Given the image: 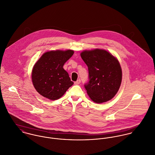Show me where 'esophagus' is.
I'll return each instance as SVG.
<instances>
[{
	"label": "esophagus",
	"mask_w": 155,
	"mask_h": 155,
	"mask_svg": "<svg viewBox=\"0 0 155 155\" xmlns=\"http://www.w3.org/2000/svg\"><path fill=\"white\" fill-rule=\"evenodd\" d=\"M80 83H81V80L80 79H78L77 81L74 82L75 85H79V84H80Z\"/></svg>",
	"instance_id": "34e87169"
}]
</instances>
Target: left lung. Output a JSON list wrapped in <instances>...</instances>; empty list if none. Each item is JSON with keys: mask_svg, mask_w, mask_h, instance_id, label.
I'll list each match as a JSON object with an SVG mask.
<instances>
[{"mask_svg": "<svg viewBox=\"0 0 155 155\" xmlns=\"http://www.w3.org/2000/svg\"><path fill=\"white\" fill-rule=\"evenodd\" d=\"M81 58L88 66V82L84 85L91 99L96 103L111 100L122 82V69L117 60L103 49L85 51Z\"/></svg>", "mask_w": 155, "mask_h": 155, "instance_id": "1", "label": "left lung"}]
</instances>
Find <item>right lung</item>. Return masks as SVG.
<instances>
[{"instance_id": "right-lung-1", "label": "right lung", "mask_w": 155, "mask_h": 155, "mask_svg": "<svg viewBox=\"0 0 155 155\" xmlns=\"http://www.w3.org/2000/svg\"><path fill=\"white\" fill-rule=\"evenodd\" d=\"M74 51H52L45 52L32 70L31 78L36 90L43 97L51 100L61 98L73 85L69 75L63 68Z\"/></svg>"}]
</instances>
